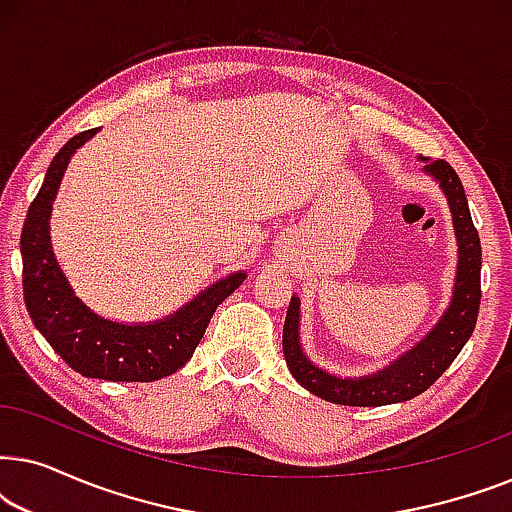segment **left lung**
Listing matches in <instances>:
<instances>
[{"label":"left lung","instance_id":"1","mask_svg":"<svg viewBox=\"0 0 512 512\" xmlns=\"http://www.w3.org/2000/svg\"><path fill=\"white\" fill-rule=\"evenodd\" d=\"M424 160V172H429L443 188L452 212L454 235H457L459 263L457 282L452 300L443 317L431 328L424 340H419L410 352L398 356L387 368L366 377H338L326 373L307 359L300 347V298L291 296L289 312L284 321V359L291 375L300 387L328 403L375 408V405L410 401L431 387L450 368L457 354L473 335L480 310V265L482 249L478 230L473 226L471 209L461 186L459 174L445 160Z\"/></svg>","mask_w":512,"mask_h":512}]
</instances>
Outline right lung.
I'll use <instances>...</instances> for the list:
<instances>
[{"label":"right lung","instance_id":"obj_1","mask_svg":"<svg viewBox=\"0 0 512 512\" xmlns=\"http://www.w3.org/2000/svg\"><path fill=\"white\" fill-rule=\"evenodd\" d=\"M97 130L79 132L55 153L27 209L20 235L25 305L32 324L76 373L109 382H153L177 373L191 359L216 307L247 279V272L219 279L170 317L151 324H118L81 303L55 261L48 221L69 158Z\"/></svg>","mask_w":512,"mask_h":512}]
</instances>
